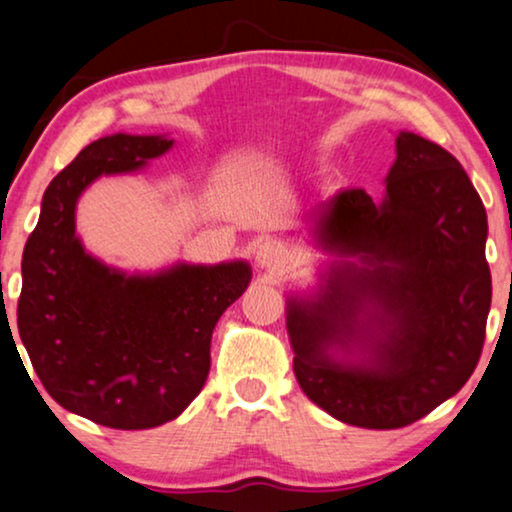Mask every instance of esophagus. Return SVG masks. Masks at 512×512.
<instances>
[{"label":"esophagus","instance_id":"obj_1","mask_svg":"<svg viewBox=\"0 0 512 512\" xmlns=\"http://www.w3.org/2000/svg\"><path fill=\"white\" fill-rule=\"evenodd\" d=\"M255 262L260 269L278 271L283 264L288 262V250L286 245L278 241H264L260 248L255 250Z\"/></svg>","mask_w":512,"mask_h":512}]
</instances>
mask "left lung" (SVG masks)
I'll list each match as a JSON object with an SVG mask.
<instances>
[{
  "mask_svg": "<svg viewBox=\"0 0 512 512\" xmlns=\"http://www.w3.org/2000/svg\"><path fill=\"white\" fill-rule=\"evenodd\" d=\"M312 234L333 260L314 290L288 295L302 392L368 430L404 428L454 397L480 361L491 307L487 212L461 163L399 132L385 198L335 193Z\"/></svg>",
  "mask_w": 512,
  "mask_h": 512,
  "instance_id": "left-lung-1",
  "label": "left lung"
}]
</instances>
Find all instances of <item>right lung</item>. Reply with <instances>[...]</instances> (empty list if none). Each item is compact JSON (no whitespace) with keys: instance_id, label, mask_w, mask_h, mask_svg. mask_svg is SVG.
Returning <instances> with one entry per match:
<instances>
[{"instance_id":"obj_1","label":"right lung","mask_w":512,"mask_h":512,"mask_svg":"<svg viewBox=\"0 0 512 512\" xmlns=\"http://www.w3.org/2000/svg\"><path fill=\"white\" fill-rule=\"evenodd\" d=\"M172 144L120 132L84 146L51 179L23 250L18 335L37 378L63 409L115 430L158 428L198 397L212 331L252 278L245 260L127 274L84 250L75 210L87 186L137 172Z\"/></svg>"}]
</instances>
